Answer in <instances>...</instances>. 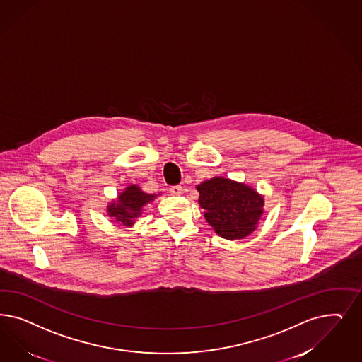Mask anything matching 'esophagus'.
I'll return each instance as SVG.
<instances>
[{"mask_svg":"<svg viewBox=\"0 0 362 362\" xmlns=\"http://www.w3.org/2000/svg\"><path fill=\"white\" fill-rule=\"evenodd\" d=\"M169 192H170L172 196H180L181 192H182V187L180 185H173V187H169Z\"/></svg>","mask_w":362,"mask_h":362,"instance_id":"esophagus-1","label":"esophagus"}]
</instances>
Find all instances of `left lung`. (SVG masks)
Returning a JSON list of instances; mask_svg holds the SVG:
<instances>
[{"instance_id":"left-lung-1","label":"left lung","mask_w":362,"mask_h":362,"mask_svg":"<svg viewBox=\"0 0 362 362\" xmlns=\"http://www.w3.org/2000/svg\"><path fill=\"white\" fill-rule=\"evenodd\" d=\"M205 218L216 233L226 240H240L256 229L264 199L252 187L216 177L197 187Z\"/></svg>"}]
</instances>
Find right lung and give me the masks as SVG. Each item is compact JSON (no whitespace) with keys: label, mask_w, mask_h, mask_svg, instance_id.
<instances>
[{"label":"right lung","mask_w":362,"mask_h":362,"mask_svg":"<svg viewBox=\"0 0 362 362\" xmlns=\"http://www.w3.org/2000/svg\"><path fill=\"white\" fill-rule=\"evenodd\" d=\"M154 196L141 192L140 187L132 185L119 196L118 202H113L107 206V211L112 217H116L117 221L124 225H132L133 218L141 213V208L152 201Z\"/></svg>","instance_id":"add662e5"}]
</instances>
